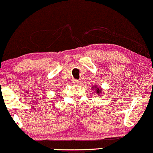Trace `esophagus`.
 <instances>
[{"label":"esophagus","instance_id":"esophagus-1","mask_svg":"<svg viewBox=\"0 0 153 153\" xmlns=\"http://www.w3.org/2000/svg\"><path fill=\"white\" fill-rule=\"evenodd\" d=\"M72 83H73V84H74V85H78L79 84V80L74 79L72 80Z\"/></svg>","mask_w":153,"mask_h":153}]
</instances>
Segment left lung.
I'll use <instances>...</instances> for the list:
<instances>
[{"mask_svg":"<svg viewBox=\"0 0 153 153\" xmlns=\"http://www.w3.org/2000/svg\"><path fill=\"white\" fill-rule=\"evenodd\" d=\"M94 91H95V90H94ZM97 91V93H100V91H101V89H100V88H97V91Z\"/></svg>","mask_w":153,"mask_h":153,"instance_id":"8db88e82","label":"left lung"}]
</instances>
